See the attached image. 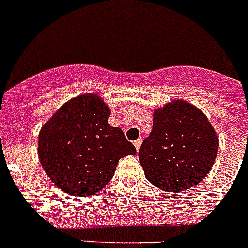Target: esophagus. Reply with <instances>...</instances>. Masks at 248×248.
Instances as JSON below:
<instances>
[{"label":"esophagus","instance_id":"1","mask_svg":"<svg viewBox=\"0 0 248 248\" xmlns=\"http://www.w3.org/2000/svg\"><path fill=\"white\" fill-rule=\"evenodd\" d=\"M141 142H142L141 138H139L138 140H135L134 145H135V148H136V150H139V149H140V146H141Z\"/></svg>","mask_w":248,"mask_h":248}]
</instances>
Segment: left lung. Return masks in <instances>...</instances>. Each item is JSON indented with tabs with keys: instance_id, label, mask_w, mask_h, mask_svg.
I'll list each match as a JSON object with an SVG mask.
<instances>
[{
	"instance_id": "left-lung-1",
	"label": "left lung",
	"mask_w": 248,
	"mask_h": 248,
	"mask_svg": "<svg viewBox=\"0 0 248 248\" xmlns=\"http://www.w3.org/2000/svg\"><path fill=\"white\" fill-rule=\"evenodd\" d=\"M219 140L205 114L185 100L154 112L153 130L139 159L149 182L180 194L204 180L218 154Z\"/></svg>"
}]
</instances>
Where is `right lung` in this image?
I'll use <instances>...</instances> for the list:
<instances>
[{
    "instance_id": "right-lung-1",
    "label": "right lung",
    "mask_w": 248,
    "mask_h": 248,
    "mask_svg": "<svg viewBox=\"0 0 248 248\" xmlns=\"http://www.w3.org/2000/svg\"><path fill=\"white\" fill-rule=\"evenodd\" d=\"M95 94L68 100L39 132L38 155L52 182L74 196L98 194L112 180L117 163L136 149Z\"/></svg>"
}]
</instances>
